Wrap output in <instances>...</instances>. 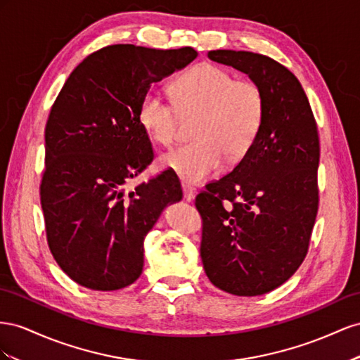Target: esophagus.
Listing matches in <instances>:
<instances>
[{
    "label": "esophagus",
    "mask_w": 360,
    "mask_h": 360,
    "mask_svg": "<svg viewBox=\"0 0 360 360\" xmlns=\"http://www.w3.org/2000/svg\"><path fill=\"white\" fill-rule=\"evenodd\" d=\"M182 190H184V199L191 202L194 199V194H196V190L190 186H182Z\"/></svg>",
    "instance_id": "esophagus-1"
}]
</instances>
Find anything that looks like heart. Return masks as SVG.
<instances>
[{
	"instance_id": "1",
	"label": "heart",
	"mask_w": 360,
	"mask_h": 360,
	"mask_svg": "<svg viewBox=\"0 0 360 360\" xmlns=\"http://www.w3.org/2000/svg\"><path fill=\"white\" fill-rule=\"evenodd\" d=\"M179 112L200 117L194 139L164 153L162 166L187 182H203L220 172L226 153L241 157L261 129L265 99L250 79H235L229 70L203 63L176 78L172 98L157 87L141 98L139 122L146 134L161 146H170L178 136Z\"/></svg>"
}]
</instances>
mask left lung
Returning a JSON list of instances; mask_svg holds the SVG:
<instances>
[{
    "label": "left lung",
    "mask_w": 360,
    "mask_h": 360,
    "mask_svg": "<svg viewBox=\"0 0 360 360\" xmlns=\"http://www.w3.org/2000/svg\"><path fill=\"white\" fill-rule=\"evenodd\" d=\"M248 74L265 99L261 129L232 172L196 196L200 256L212 285L261 295L302 265L318 211L320 139L300 81L276 60L249 51H210Z\"/></svg>",
    "instance_id": "1"
}]
</instances>
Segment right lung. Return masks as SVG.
<instances>
[{"label":"right lung","instance_id":"obj_1","mask_svg":"<svg viewBox=\"0 0 360 360\" xmlns=\"http://www.w3.org/2000/svg\"><path fill=\"white\" fill-rule=\"evenodd\" d=\"M196 57L190 46H105L72 70L51 107L40 203L49 250L78 285L115 291L136 282L148 232L182 199L169 169L127 187L153 160L139 122L141 98Z\"/></svg>","mask_w":360,"mask_h":360}]
</instances>
